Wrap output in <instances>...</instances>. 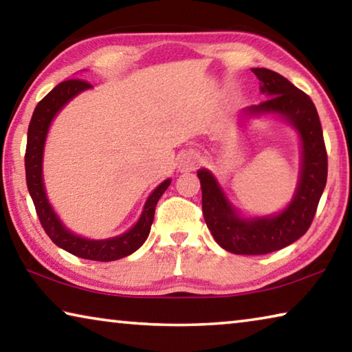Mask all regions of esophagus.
<instances>
[{
    "label": "esophagus",
    "instance_id": "34e87169",
    "mask_svg": "<svg viewBox=\"0 0 352 352\" xmlns=\"http://www.w3.org/2000/svg\"><path fill=\"white\" fill-rule=\"evenodd\" d=\"M197 163H199V155L192 151H186L180 155V158H178V169L182 172L192 170L195 166H197Z\"/></svg>",
    "mask_w": 352,
    "mask_h": 352
}]
</instances>
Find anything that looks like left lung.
<instances>
[{"label":"left lung","instance_id":"obj_1","mask_svg":"<svg viewBox=\"0 0 352 352\" xmlns=\"http://www.w3.org/2000/svg\"><path fill=\"white\" fill-rule=\"evenodd\" d=\"M261 91L269 99L245 110L247 115L275 113L294 126L301 138L302 164L294 200L276 216L242 219L210 170L200 169L201 210L220 247L234 254H267L290 245L311 226L327 178V153L320 118L312 99L281 74L253 68Z\"/></svg>","mask_w":352,"mask_h":352}]
</instances>
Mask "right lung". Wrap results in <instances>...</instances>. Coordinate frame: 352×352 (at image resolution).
Listing matches in <instances>:
<instances>
[{
  "mask_svg": "<svg viewBox=\"0 0 352 352\" xmlns=\"http://www.w3.org/2000/svg\"><path fill=\"white\" fill-rule=\"evenodd\" d=\"M88 88H91V85L87 80H65L58 83L56 88H52L40 100L37 107H35L28 129V144L25 153L26 183L29 194H31L34 201L35 211H37V216L40 219V223L56 245L67 250L68 253L77 256V258L109 262L126 258V256L136 252L146 242L148 233H151V225L155 216V206H157L160 197L164 194V190L168 189L170 180L168 178V180L163 182L148 195L138 222L135 223L133 228H130L127 233L121 236L104 241L85 239V237L71 233L67 226L60 222V219L56 216L54 210H52L50 201L46 199L43 175H41L43 147L47 129H50L54 116L60 111L65 104H68L74 96H77L83 90H88Z\"/></svg>",
  "mask_w": 352,
  "mask_h": 352,
  "instance_id": "obj_1",
  "label": "right lung"
}]
</instances>
